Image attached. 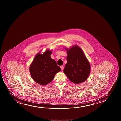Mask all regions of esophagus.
Returning a JSON list of instances; mask_svg holds the SVG:
<instances>
[{
	"label": "esophagus",
	"mask_w": 121,
	"mask_h": 121,
	"mask_svg": "<svg viewBox=\"0 0 121 121\" xmlns=\"http://www.w3.org/2000/svg\"><path fill=\"white\" fill-rule=\"evenodd\" d=\"M60 68L61 69V70L62 71L63 70V66H60Z\"/></svg>",
	"instance_id": "obj_1"
}]
</instances>
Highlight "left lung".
<instances>
[{
	"label": "left lung",
	"mask_w": 121,
	"mask_h": 121,
	"mask_svg": "<svg viewBox=\"0 0 121 121\" xmlns=\"http://www.w3.org/2000/svg\"><path fill=\"white\" fill-rule=\"evenodd\" d=\"M65 48L67 54V62L64 73L75 84L84 82L89 76L91 67L83 50L76 45L69 49Z\"/></svg>",
	"instance_id": "1"
}]
</instances>
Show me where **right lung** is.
<instances>
[{"label": "right lung", "instance_id": "1", "mask_svg": "<svg viewBox=\"0 0 121 121\" xmlns=\"http://www.w3.org/2000/svg\"><path fill=\"white\" fill-rule=\"evenodd\" d=\"M52 51L47 49L43 54L38 52L30 65L29 71L32 78L38 84L45 86L51 82L56 73L61 69L56 61L50 57Z\"/></svg>", "mask_w": 121, "mask_h": 121}]
</instances>
